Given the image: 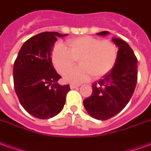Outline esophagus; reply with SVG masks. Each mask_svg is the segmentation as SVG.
Segmentation results:
<instances>
[{
	"mask_svg": "<svg viewBox=\"0 0 151 151\" xmlns=\"http://www.w3.org/2000/svg\"><path fill=\"white\" fill-rule=\"evenodd\" d=\"M79 87H80V85H77V84H71V85H70V88H71V89L77 88H79Z\"/></svg>",
	"mask_w": 151,
	"mask_h": 151,
	"instance_id": "34e87169",
	"label": "esophagus"
}]
</instances>
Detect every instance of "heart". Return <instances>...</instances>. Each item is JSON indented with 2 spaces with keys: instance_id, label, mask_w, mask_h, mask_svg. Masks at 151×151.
<instances>
[{
  "instance_id": "1",
  "label": "heart",
  "mask_w": 151,
  "mask_h": 151,
  "mask_svg": "<svg viewBox=\"0 0 151 151\" xmlns=\"http://www.w3.org/2000/svg\"><path fill=\"white\" fill-rule=\"evenodd\" d=\"M67 47L68 50L63 44H57L51 57L57 71L61 75L66 72L64 80L70 83H81L91 76L94 79L103 76L113 69L117 59V47L109 39L83 36L68 40ZM77 60L80 66L69 71Z\"/></svg>"
}]
</instances>
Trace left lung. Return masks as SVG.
Here are the masks:
<instances>
[{
  "mask_svg": "<svg viewBox=\"0 0 151 151\" xmlns=\"http://www.w3.org/2000/svg\"><path fill=\"white\" fill-rule=\"evenodd\" d=\"M109 34L102 31L96 35ZM113 42L118 47L116 63L109 73L92 84V95L83 101L89 115L101 121L113 117L126 106L137 84V57L125 42L117 38H113Z\"/></svg>",
  "mask_w": 151,
  "mask_h": 151,
  "instance_id": "obj_1",
  "label": "left lung"
}]
</instances>
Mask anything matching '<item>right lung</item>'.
<instances>
[{
  "label": "right lung",
  "mask_w": 151,
  "mask_h": 151,
  "mask_svg": "<svg viewBox=\"0 0 151 151\" xmlns=\"http://www.w3.org/2000/svg\"><path fill=\"white\" fill-rule=\"evenodd\" d=\"M58 32H42L25 42L14 64V89L25 110L39 119L59 114L64 106L69 84L60 85L61 78L51 62V51Z\"/></svg>",
  "instance_id": "add662e5"
}]
</instances>
